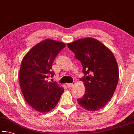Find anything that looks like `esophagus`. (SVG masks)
I'll use <instances>...</instances> for the list:
<instances>
[{
    "instance_id": "obj_1",
    "label": "esophagus",
    "mask_w": 134,
    "mask_h": 134,
    "mask_svg": "<svg viewBox=\"0 0 134 134\" xmlns=\"http://www.w3.org/2000/svg\"><path fill=\"white\" fill-rule=\"evenodd\" d=\"M73 84L72 83H67V87H72V86H73Z\"/></svg>"
}]
</instances>
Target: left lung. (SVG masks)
<instances>
[{
	"instance_id": "obj_1",
	"label": "left lung",
	"mask_w": 134,
	"mask_h": 134,
	"mask_svg": "<svg viewBox=\"0 0 134 134\" xmlns=\"http://www.w3.org/2000/svg\"><path fill=\"white\" fill-rule=\"evenodd\" d=\"M67 45L80 62L85 74L80 80L85 93L77 99L79 104L88 111L102 108L112 98L118 83L119 69L114 55L92 38L79 39Z\"/></svg>"
}]
</instances>
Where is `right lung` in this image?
Segmentation results:
<instances>
[{"label": "right lung", "instance_id": "right-lung-1", "mask_svg": "<svg viewBox=\"0 0 134 134\" xmlns=\"http://www.w3.org/2000/svg\"><path fill=\"white\" fill-rule=\"evenodd\" d=\"M64 43L49 39L42 41L27 53L21 63L19 84L22 94L29 105L39 112H47L57 105L64 88L49 82L53 63Z\"/></svg>", "mask_w": 134, "mask_h": 134}]
</instances>
